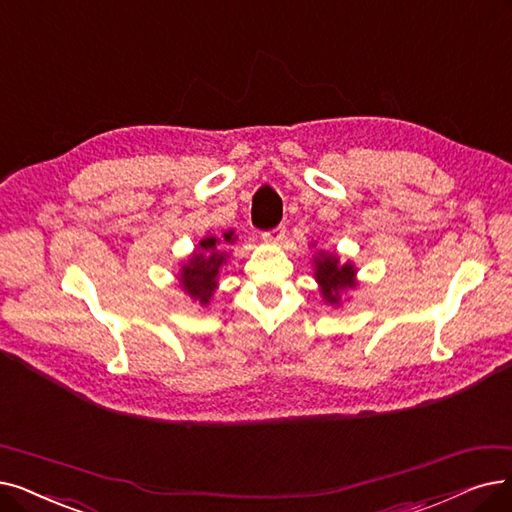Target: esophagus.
Returning a JSON list of instances; mask_svg holds the SVG:
<instances>
[{
  "label": "esophagus",
  "instance_id": "34e87169",
  "mask_svg": "<svg viewBox=\"0 0 512 512\" xmlns=\"http://www.w3.org/2000/svg\"><path fill=\"white\" fill-rule=\"evenodd\" d=\"M283 237H285V227H283V224H279V227L262 233V239L267 241V243H279Z\"/></svg>",
  "mask_w": 512,
  "mask_h": 512
}]
</instances>
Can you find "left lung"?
I'll return each mask as SVG.
<instances>
[{"label":"left lung","mask_w":512,"mask_h":512,"mask_svg":"<svg viewBox=\"0 0 512 512\" xmlns=\"http://www.w3.org/2000/svg\"><path fill=\"white\" fill-rule=\"evenodd\" d=\"M315 277L321 283L323 296L327 302H338L342 290L355 288V269L353 264H338L336 256L321 254V258L315 260Z\"/></svg>","instance_id":"obj_1"}]
</instances>
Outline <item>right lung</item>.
I'll return each instance as SVG.
<instances>
[{
    "label": "right lung",
    "mask_w": 512,
    "mask_h": 512,
    "mask_svg": "<svg viewBox=\"0 0 512 512\" xmlns=\"http://www.w3.org/2000/svg\"><path fill=\"white\" fill-rule=\"evenodd\" d=\"M224 241H233L231 231L224 233ZM218 243L222 241H218L216 237H206L199 243L201 250L191 258L189 264L182 267V275H180L182 288H185V292L191 298L199 300L201 304L210 302L216 288L218 271L224 262V254L218 252Z\"/></svg>",
    "instance_id": "1"
}]
</instances>
